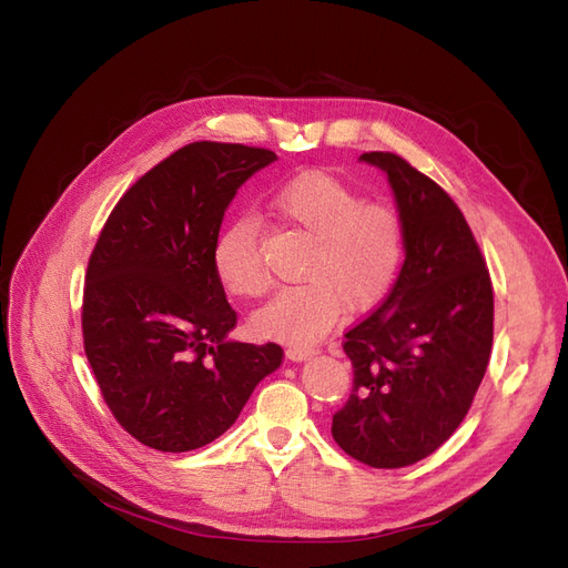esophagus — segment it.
<instances>
[{"mask_svg":"<svg viewBox=\"0 0 568 568\" xmlns=\"http://www.w3.org/2000/svg\"><path fill=\"white\" fill-rule=\"evenodd\" d=\"M315 355H317L315 348H298V346L286 348V357L291 359V363H303V359H311Z\"/></svg>","mask_w":568,"mask_h":568,"instance_id":"1","label":"esophagus"}]
</instances>
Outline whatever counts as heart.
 <instances>
[{"mask_svg":"<svg viewBox=\"0 0 568 568\" xmlns=\"http://www.w3.org/2000/svg\"><path fill=\"white\" fill-rule=\"evenodd\" d=\"M272 211L311 236L301 265L305 282L282 288L253 315L257 336L313 346L351 307L363 313L393 286L405 253L403 222L388 205L365 203L355 189L324 173H303L272 194ZM211 265L234 298H257L267 274L257 251V222L239 215L215 236Z\"/></svg>","mask_w":568,"mask_h":568,"instance_id":"heart-1","label":"heart"}]
</instances>
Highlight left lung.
I'll list each match as a JSON object with an SVG mask.
<instances>
[{
    "mask_svg": "<svg viewBox=\"0 0 568 568\" xmlns=\"http://www.w3.org/2000/svg\"><path fill=\"white\" fill-rule=\"evenodd\" d=\"M393 189L405 261L390 294L346 334L353 393L332 422L343 453L400 469L467 417L493 348V284L457 203L395 153L369 151Z\"/></svg>",
    "mask_w": 568,
    "mask_h": 568,
    "instance_id": "8db88e82",
    "label": "left lung"
}]
</instances>
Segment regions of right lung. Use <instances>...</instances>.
I'll return each mask as SVG.
<instances>
[{
    "label": "right lung",
    "instance_id": "obj_1",
    "mask_svg": "<svg viewBox=\"0 0 568 568\" xmlns=\"http://www.w3.org/2000/svg\"><path fill=\"white\" fill-rule=\"evenodd\" d=\"M277 161L270 149L194 142L136 180L92 251L84 353L118 424L161 453L213 443L282 365L277 343L236 326L211 248L239 186Z\"/></svg>",
    "mask_w": 568,
    "mask_h": 568
}]
</instances>
